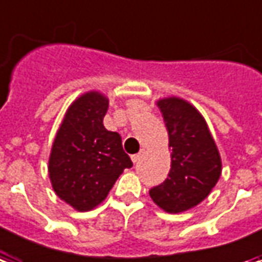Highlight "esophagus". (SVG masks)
<instances>
[{"mask_svg":"<svg viewBox=\"0 0 262 262\" xmlns=\"http://www.w3.org/2000/svg\"><path fill=\"white\" fill-rule=\"evenodd\" d=\"M145 154V149H141L139 154H136V155H132V161H133V163H137L143 158V155Z\"/></svg>","mask_w":262,"mask_h":262,"instance_id":"esophagus-1","label":"esophagus"}]
</instances>
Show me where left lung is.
<instances>
[{"mask_svg": "<svg viewBox=\"0 0 262 262\" xmlns=\"http://www.w3.org/2000/svg\"><path fill=\"white\" fill-rule=\"evenodd\" d=\"M169 135L170 171L149 191L154 203L170 214L206 199L221 176V157L205 118L189 101L170 96L157 101Z\"/></svg>", "mask_w": 262, "mask_h": 262, "instance_id": "obj_1", "label": "left lung"}]
</instances>
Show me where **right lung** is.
Wrapping results in <instances>:
<instances>
[{
    "instance_id": "right-lung-1",
    "label": "right lung",
    "mask_w": 262,
    "mask_h": 262,
    "mask_svg": "<svg viewBox=\"0 0 262 262\" xmlns=\"http://www.w3.org/2000/svg\"><path fill=\"white\" fill-rule=\"evenodd\" d=\"M108 97L85 92L64 114L52 144L48 173L57 196L77 211L104 201L125 169L133 166L117 132L103 125Z\"/></svg>"
}]
</instances>
